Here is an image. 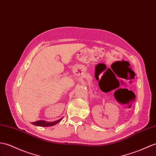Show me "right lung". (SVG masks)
<instances>
[{"label":"right lung","instance_id":"obj_1","mask_svg":"<svg viewBox=\"0 0 156 156\" xmlns=\"http://www.w3.org/2000/svg\"><path fill=\"white\" fill-rule=\"evenodd\" d=\"M61 120H62V118L58 119V120L54 121V122H46V121H44V120H38V121H37V122H32V124L33 125H36V126H44V127H48V126H52L56 124L57 123H58Z\"/></svg>","mask_w":156,"mask_h":156}]
</instances>
